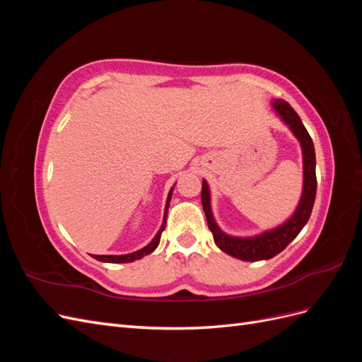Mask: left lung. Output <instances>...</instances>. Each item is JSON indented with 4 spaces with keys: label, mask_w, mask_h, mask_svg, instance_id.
I'll return each mask as SVG.
<instances>
[{
    "label": "left lung",
    "mask_w": 362,
    "mask_h": 362,
    "mask_svg": "<svg viewBox=\"0 0 362 362\" xmlns=\"http://www.w3.org/2000/svg\"><path fill=\"white\" fill-rule=\"evenodd\" d=\"M273 107H275V110L282 117L284 122L291 128L294 136L299 139L302 145V152H303L302 199L299 202L298 210H296V213L293 214L290 221L276 229H272V231H267L264 234L252 237V238L229 237L223 234L214 222L211 208H210V190H208L206 182L205 181L202 182L201 201L205 211L208 228H210L214 238V243L223 252H226L228 255L243 259V261L269 259L286 249L291 240L296 238V235L302 231V228L306 225V222H308L313 211V205L315 201L317 178H315V152H314L313 139L308 134L306 128L303 127L299 115L294 112V108L287 101L275 100L273 101Z\"/></svg>",
    "instance_id": "left-lung-1"
}]
</instances>
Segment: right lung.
Segmentation results:
<instances>
[{"label":"right lung","mask_w":362,"mask_h":362,"mask_svg":"<svg viewBox=\"0 0 362 362\" xmlns=\"http://www.w3.org/2000/svg\"><path fill=\"white\" fill-rule=\"evenodd\" d=\"M170 198H172V190L169 192L168 202H166V208H164L163 225H161V228H160V231L157 233V235L154 237V240H152V242H151L148 246H145L144 249H140V250H137V252H133V254H128V255H93V258H95V259H98V261H104V262H131V261H136V259L144 258L145 255H149L151 252L154 250V249L158 246L161 233L164 231V226H166V217H168V208H169Z\"/></svg>","instance_id":"1"}]
</instances>
